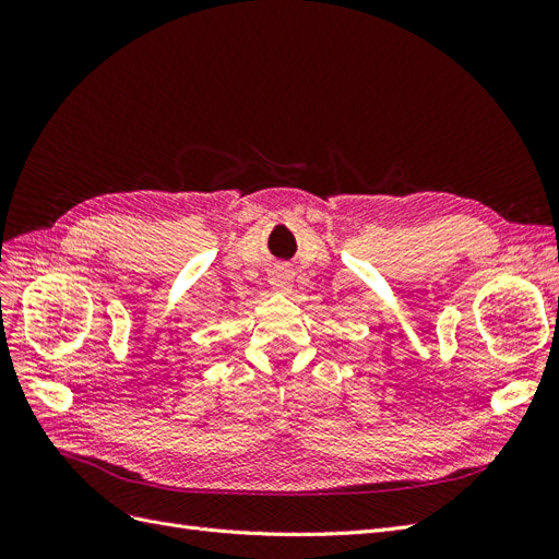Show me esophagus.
<instances>
[{"label":"esophagus","instance_id":"esophagus-1","mask_svg":"<svg viewBox=\"0 0 559 559\" xmlns=\"http://www.w3.org/2000/svg\"><path fill=\"white\" fill-rule=\"evenodd\" d=\"M273 286L280 292H289L292 289V282H294V270L286 267V265H280L275 273H273Z\"/></svg>","mask_w":559,"mask_h":559}]
</instances>
